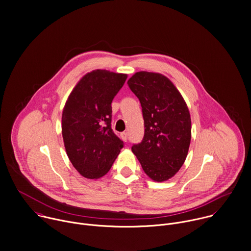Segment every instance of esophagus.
<instances>
[{"label": "esophagus", "instance_id": "esophagus-1", "mask_svg": "<svg viewBox=\"0 0 251 251\" xmlns=\"http://www.w3.org/2000/svg\"><path fill=\"white\" fill-rule=\"evenodd\" d=\"M121 137H122V139H123L125 142L127 141V133H126V132L121 133Z\"/></svg>", "mask_w": 251, "mask_h": 251}]
</instances>
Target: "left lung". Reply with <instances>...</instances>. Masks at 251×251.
Masks as SVG:
<instances>
[{
    "label": "left lung",
    "instance_id": "left-lung-1",
    "mask_svg": "<svg viewBox=\"0 0 251 251\" xmlns=\"http://www.w3.org/2000/svg\"><path fill=\"white\" fill-rule=\"evenodd\" d=\"M139 99L144 136L131 150L155 181L174 176L183 165L191 139L188 108L173 82L161 74L138 72L127 81Z\"/></svg>",
    "mask_w": 251,
    "mask_h": 251
}]
</instances>
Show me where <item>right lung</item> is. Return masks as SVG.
Returning a JSON list of instances; mask_svg holds the SVG:
<instances>
[{
  "label": "right lung",
  "mask_w": 251,
  "mask_h": 251,
  "mask_svg": "<svg viewBox=\"0 0 251 251\" xmlns=\"http://www.w3.org/2000/svg\"><path fill=\"white\" fill-rule=\"evenodd\" d=\"M126 77L106 70L92 71L78 81L64 107L65 148L73 166L86 178L105 176L124 147L111 127V104Z\"/></svg>",
  "instance_id": "1"
}]
</instances>
